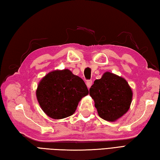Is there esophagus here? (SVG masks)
I'll return each instance as SVG.
<instances>
[{
    "mask_svg": "<svg viewBox=\"0 0 160 160\" xmlns=\"http://www.w3.org/2000/svg\"><path fill=\"white\" fill-rule=\"evenodd\" d=\"M86 84H87V87H88V89L90 88L91 86L92 85V80H87Z\"/></svg>",
    "mask_w": 160,
    "mask_h": 160,
    "instance_id": "obj_1",
    "label": "esophagus"
}]
</instances>
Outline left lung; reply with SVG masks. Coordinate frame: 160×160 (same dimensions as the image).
<instances>
[{
	"label": "left lung",
	"mask_w": 160,
	"mask_h": 160,
	"mask_svg": "<svg viewBox=\"0 0 160 160\" xmlns=\"http://www.w3.org/2000/svg\"><path fill=\"white\" fill-rule=\"evenodd\" d=\"M132 91L123 78L107 71L89 89L98 116L114 122L126 113L132 100Z\"/></svg>",
	"instance_id": "8db88e82"
}]
</instances>
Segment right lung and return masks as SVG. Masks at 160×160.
I'll use <instances>...</instances> for the list:
<instances>
[{"instance_id":"obj_1","label":"right lung","mask_w":160,"mask_h":160,"mask_svg":"<svg viewBox=\"0 0 160 160\" xmlns=\"http://www.w3.org/2000/svg\"><path fill=\"white\" fill-rule=\"evenodd\" d=\"M88 93L82 78L68 69L50 72L40 80L36 90L41 108L53 119L73 114L80 100Z\"/></svg>"}]
</instances>
